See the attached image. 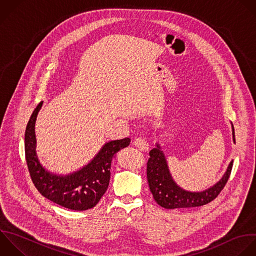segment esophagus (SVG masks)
<instances>
[{"instance_id": "1", "label": "esophagus", "mask_w": 256, "mask_h": 256, "mask_svg": "<svg viewBox=\"0 0 256 256\" xmlns=\"http://www.w3.org/2000/svg\"><path fill=\"white\" fill-rule=\"evenodd\" d=\"M134 145H135L137 148H139L140 150H142V151H147L148 148H149V144H148L147 140L144 139V138H142V137L136 138V139L134 140Z\"/></svg>"}]
</instances>
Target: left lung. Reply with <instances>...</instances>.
Returning <instances> with one entry per match:
<instances>
[{
    "mask_svg": "<svg viewBox=\"0 0 256 256\" xmlns=\"http://www.w3.org/2000/svg\"><path fill=\"white\" fill-rule=\"evenodd\" d=\"M232 127V139L235 143L234 127ZM150 158L147 162V180L150 191L155 201L166 209L190 208L205 205L215 199L225 186L231 173L233 160L219 181L203 191H188L181 188L172 178L166 157L159 143L149 152Z\"/></svg>",
    "mask_w": 256,
    "mask_h": 256,
    "instance_id": "left-lung-1",
    "label": "left lung"
}]
</instances>
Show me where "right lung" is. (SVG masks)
I'll list each match as a JSON object with an SVG mask.
<instances>
[{
  "mask_svg": "<svg viewBox=\"0 0 256 256\" xmlns=\"http://www.w3.org/2000/svg\"><path fill=\"white\" fill-rule=\"evenodd\" d=\"M42 105L43 101L33 111L25 132V154L32 181L44 197L56 204L77 211L93 208L109 186L113 157L129 146L131 140L124 138L106 142L87 165L72 173L50 172L40 163L36 152L35 124Z\"/></svg>",
  "mask_w": 256,
  "mask_h": 256,
  "instance_id": "obj_1",
  "label": "right lung"
}]
</instances>
